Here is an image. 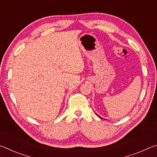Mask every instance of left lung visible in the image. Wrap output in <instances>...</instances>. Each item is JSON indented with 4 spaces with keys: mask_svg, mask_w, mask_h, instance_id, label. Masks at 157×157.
Masks as SVG:
<instances>
[{
    "mask_svg": "<svg viewBox=\"0 0 157 157\" xmlns=\"http://www.w3.org/2000/svg\"><path fill=\"white\" fill-rule=\"evenodd\" d=\"M99 117H100V118H102V119H104V118H102V117H100V116H99Z\"/></svg>",
    "mask_w": 157,
    "mask_h": 157,
    "instance_id": "left-lung-1",
    "label": "left lung"
}]
</instances>
